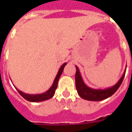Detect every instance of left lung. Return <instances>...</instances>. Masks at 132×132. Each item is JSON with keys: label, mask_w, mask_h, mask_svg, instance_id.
Masks as SVG:
<instances>
[{"label": "left lung", "mask_w": 132, "mask_h": 132, "mask_svg": "<svg viewBox=\"0 0 132 132\" xmlns=\"http://www.w3.org/2000/svg\"><path fill=\"white\" fill-rule=\"evenodd\" d=\"M75 67L77 70L76 75H75V85H76L77 93L81 98L85 100L92 101H99L104 100L114 94L123 82L126 72V69H125L123 76L121 77L119 81L113 86L105 89H94L87 86L85 84L78 67L77 66H75Z\"/></svg>", "instance_id": "left-lung-1"}]
</instances>
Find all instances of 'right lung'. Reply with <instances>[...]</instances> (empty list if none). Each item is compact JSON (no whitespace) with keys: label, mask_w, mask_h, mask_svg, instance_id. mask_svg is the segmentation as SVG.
I'll list each match as a JSON object with an SVG mask.
<instances>
[{"label":"right lung","mask_w":132,"mask_h":132,"mask_svg":"<svg viewBox=\"0 0 132 132\" xmlns=\"http://www.w3.org/2000/svg\"><path fill=\"white\" fill-rule=\"evenodd\" d=\"M66 65V63H64V64H62V66L60 68V70L58 71L57 74L56 75L53 85H52L51 86V88H50L47 91H46L44 93L38 94H27V93H24V92H22V91L18 90L15 86L14 87H15V89L18 90V92H19L20 94L24 98H25L27 101H31V102H40V101H44L48 100V99L52 98V97L54 96L55 90L57 89V84L58 81H59V79H60V76H61V75H62V72H63V70H64V67H65Z\"/></svg>","instance_id":"add662e5"}]
</instances>
